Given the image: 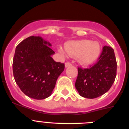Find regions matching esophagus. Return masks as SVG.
<instances>
[{"label":"esophagus","instance_id":"34e87169","mask_svg":"<svg viewBox=\"0 0 129 129\" xmlns=\"http://www.w3.org/2000/svg\"><path fill=\"white\" fill-rule=\"evenodd\" d=\"M72 65V64L70 63V62H67L65 63V67H66V68H67V67H71Z\"/></svg>","mask_w":129,"mask_h":129}]
</instances>
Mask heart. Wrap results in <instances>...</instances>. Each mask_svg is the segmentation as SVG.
Instances as JSON below:
<instances>
[{"mask_svg": "<svg viewBox=\"0 0 129 129\" xmlns=\"http://www.w3.org/2000/svg\"><path fill=\"white\" fill-rule=\"evenodd\" d=\"M66 53L70 56L77 57L78 61L82 64L88 65L96 61L101 52V47L98 42L90 40H81L68 42L64 46ZM60 52L64 53L62 49Z\"/></svg>", "mask_w": 129, "mask_h": 129, "instance_id": "obj_1", "label": "heart"}]
</instances>
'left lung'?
<instances>
[{"label": "left lung", "mask_w": 129, "mask_h": 129, "mask_svg": "<svg viewBox=\"0 0 129 129\" xmlns=\"http://www.w3.org/2000/svg\"><path fill=\"white\" fill-rule=\"evenodd\" d=\"M77 69L78 76L75 86L81 96L94 99L105 94L116 76L117 62L113 48L105 46L98 61L94 66Z\"/></svg>", "instance_id": "8db88e82"}]
</instances>
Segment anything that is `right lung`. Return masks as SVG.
Returning <instances> with one entry per match:
<instances>
[{"label": "right lung", "instance_id": "obj_1", "mask_svg": "<svg viewBox=\"0 0 129 129\" xmlns=\"http://www.w3.org/2000/svg\"><path fill=\"white\" fill-rule=\"evenodd\" d=\"M52 44L39 36H30L16 47L13 61L15 81L24 94L43 100L52 94L64 64L55 62Z\"/></svg>", "mask_w": 129, "mask_h": 129}]
</instances>
